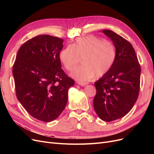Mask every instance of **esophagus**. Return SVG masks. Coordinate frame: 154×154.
I'll use <instances>...</instances> for the list:
<instances>
[{
    "instance_id": "34e87169",
    "label": "esophagus",
    "mask_w": 154,
    "mask_h": 154,
    "mask_svg": "<svg viewBox=\"0 0 154 154\" xmlns=\"http://www.w3.org/2000/svg\"><path fill=\"white\" fill-rule=\"evenodd\" d=\"M78 84L81 85V86L84 87L88 84V83H87V82H78Z\"/></svg>"
}]
</instances>
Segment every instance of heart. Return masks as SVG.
Returning a JSON list of instances; mask_svg holds the SVG:
<instances>
[{
	"label": "heart",
	"mask_w": 154,
	"mask_h": 154,
	"mask_svg": "<svg viewBox=\"0 0 154 154\" xmlns=\"http://www.w3.org/2000/svg\"><path fill=\"white\" fill-rule=\"evenodd\" d=\"M80 57H83V66L76 69L72 76L78 81L87 82L110 71L115 62L116 51L110 42L88 35L77 38L60 53V61L70 72L76 67Z\"/></svg>",
	"instance_id": "heart-1"
}]
</instances>
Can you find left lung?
Here are the masks:
<instances>
[{
    "label": "left lung",
    "mask_w": 154,
    "mask_h": 154,
    "mask_svg": "<svg viewBox=\"0 0 154 154\" xmlns=\"http://www.w3.org/2000/svg\"><path fill=\"white\" fill-rule=\"evenodd\" d=\"M112 41L116 51L110 71L94 83V108L106 122L123 118L136 103L140 86L141 67L132 44L110 30L101 31Z\"/></svg>",
    "instance_id": "8db88e82"
}]
</instances>
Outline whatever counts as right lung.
I'll return each mask as SVG.
<instances>
[{
  "instance_id": "1",
  "label": "right lung",
  "mask_w": 154,
  "mask_h": 154,
  "mask_svg": "<svg viewBox=\"0 0 154 154\" xmlns=\"http://www.w3.org/2000/svg\"><path fill=\"white\" fill-rule=\"evenodd\" d=\"M63 40L48 35L34 37L18 49L13 67L18 100L31 116L50 122L66 106L74 81L62 69Z\"/></svg>"
}]
</instances>
